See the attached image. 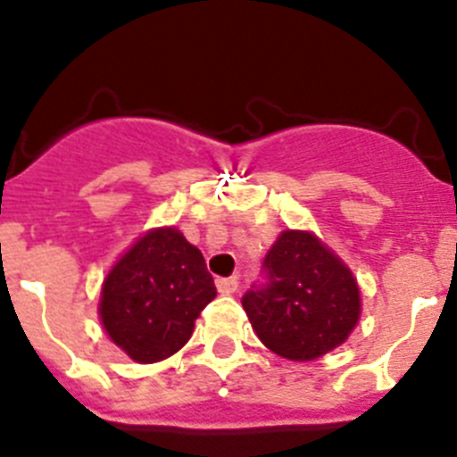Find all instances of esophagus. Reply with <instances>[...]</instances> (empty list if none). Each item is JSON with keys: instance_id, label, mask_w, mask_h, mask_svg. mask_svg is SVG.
Masks as SVG:
<instances>
[{"instance_id": "1", "label": "esophagus", "mask_w": 457, "mask_h": 457, "mask_svg": "<svg viewBox=\"0 0 457 457\" xmlns=\"http://www.w3.org/2000/svg\"><path fill=\"white\" fill-rule=\"evenodd\" d=\"M238 287V279L237 278H219L216 279V289L220 291V294H234Z\"/></svg>"}]
</instances>
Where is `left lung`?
Listing matches in <instances>:
<instances>
[{
    "mask_svg": "<svg viewBox=\"0 0 457 457\" xmlns=\"http://www.w3.org/2000/svg\"><path fill=\"white\" fill-rule=\"evenodd\" d=\"M266 348L307 361L344 344L360 319L351 270L310 232L287 229L262 264V282L241 298Z\"/></svg>",
    "mask_w": 457,
    "mask_h": 457,
    "instance_id": "1",
    "label": "left lung"
}]
</instances>
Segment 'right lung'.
I'll return each mask as SVG.
<instances>
[{
	"instance_id": "right-lung-1",
	"label": "right lung",
	"mask_w": 457,
	"mask_h": 457,
	"mask_svg": "<svg viewBox=\"0 0 457 457\" xmlns=\"http://www.w3.org/2000/svg\"><path fill=\"white\" fill-rule=\"evenodd\" d=\"M216 298L204 257L178 229H152L104 279L100 316L131 360L150 364L191 339L193 323Z\"/></svg>"
}]
</instances>
